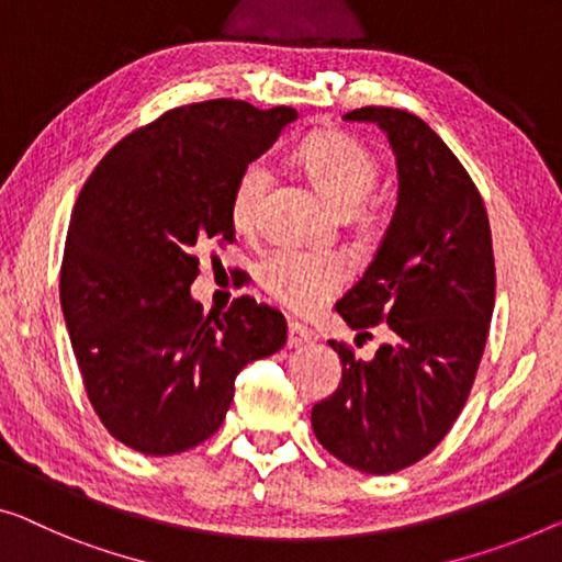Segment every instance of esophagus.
<instances>
[{
  "label": "esophagus",
  "mask_w": 562,
  "mask_h": 562,
  "mask_svg": "<svg viewBox=\"0 0 562 562\" xmlns=\"http://www.w3.org/2000/svg\"><path fill=\"white\" fill-rule=\"evenodd\" d=\"M305 342H310V333H307L305 325L290 321L288 323V346L300 348V346H305Z\"/></svg>",
  "instance_id": "esophagus-1"
}]
</instances>
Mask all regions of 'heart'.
<instances>
[{"instance_id": "1", "label": "heart", "mask_w": 562, "mask_h": 562, "mask_svg": "<svg viewBox=\"0 0 562 562\" xmlns=\"http://www.w3.org/2000/svg\"><path fill=\"white\" fill-rule=\"evenodd\" d=\"M315 187L342 214L358 212L366 196L379 183V164L371 150L340 133H321L307 138L297 150ZM272 183L270 164L252 158L241 166L229 196L232 222L249 229L257 222L259 206ZM257 280L267 295L295 313H313L338 292L348 280L346 265L330 255H307L295 249H274L257 265Z\"/></svg>"}]
</instances>
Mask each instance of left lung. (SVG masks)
<instances>
[{
  "label": "left lung",
  "instance_id": "8db88e82",
  "mask_svg": "<svg viewBox=\"0 0 562 562\" xmlns=\"http://www.w3.org/2000/svg\"><path fill=\"white\" fill-rule=\"evenodd\" d=\"M342 119L375 123L396 154L398 204L386 237L335 305L358 338L381 325L386 342L363 361L330 340L342 379L310 422L342 464L393 474L437 449L462 414L495 307V255L480 191L418 115L366 105Z\"/></svg>",
  "mask_w": 562,
  "mask_h": 562
}]
</instances>
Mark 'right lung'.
<instances>
[{
  "mask_svg": "<svg viewBox=\"0 0 562 562\" xmlns=\"http://www.w3.org/2000/svg\"><path fill=\"white\" fill-rule=\"evenodd\" d=\"M295 108L216 98L173 108L121 138L75 201L60 305L82 383L111 437L150 457L206 441L234 379L288 340L280 310L237 297L204 313L191 297L196 247L229 245V196Z\"/></svg>",
  "mask_w": 562,
  "mask_h": 562,
  "instance_id": "1",
  "label": "right lung"
}]
</instances>
